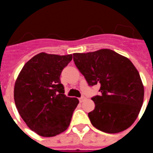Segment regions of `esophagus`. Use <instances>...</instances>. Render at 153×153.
Listing matches in <instances>:
<instances>
[{
    "label": "esophagus",
    "mask_w": 153,
    "mask_h": 153,
    "mask_svg": "<svg viewBox=\"0 0 153 153\" xmlns=\"http://www.w3.org/2000/svg\"><path fill=\"white\" fill-rule=\"evenodd\" d=\"M85 100H86V97H83H83H79V102H83Z\"/></svg>",
    "instance_id": "obj_1"
}]
</instances>
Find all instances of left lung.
Wrapping results in <instances>:
<instances>
[{"label":"left lung","instance_id":"obj_1","mask_svg":"<svg viewBox=\"0 0 153 153\" xmlns=\"http://www.w3.org/2000/svg\"><path fill=\"white\" fill-rule=\"evenodd\" d=\"M74 61L89 86L100 84V95L91 98L92 125L107 133L129 128L140 113L144 87L138 70L125 56L109 49L74 53Z\"/></svg>","mask_w":153,"mask_h":153}]
</instances>
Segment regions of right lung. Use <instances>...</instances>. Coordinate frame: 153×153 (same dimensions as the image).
Returning <instances> with one entry per match:
<instances>
[{
  "label": "right lung",
  "mask_w": 153,
  "mask_h": 153,
  "mask_svg": "<svg viewBox=\"0 0 153 153\" xmlns=\"http://www.w3.org/2000/svg\"><path fill=\"white\" fill-rule=\"evenodd\" d=\"M72 58V54L40 53L27 62L16 80V107L27 126L40 136L51 137L66 130L79 103L77 98L64 95L60 79Z\"/></svg>",
  "instance_id": "1"
}]
</instances>
